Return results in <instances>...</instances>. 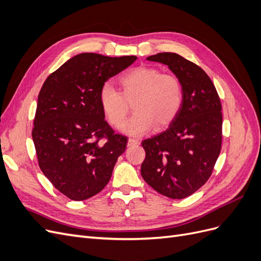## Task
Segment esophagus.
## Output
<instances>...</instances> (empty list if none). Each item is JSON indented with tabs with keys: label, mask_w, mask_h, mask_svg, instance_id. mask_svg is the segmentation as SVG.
<instances>
[{
	"label": "esophagus",
	"mask_w": 261,
	"mask_h": 261,
	"mask_svg": "<svg viewBox=\"0 0 261 261\" xmlns=\"http://www.w3.org/2000/svg\"><path fill=\"white\" fill-rule=\"evenodd\" d=\"M139 144V140L138 139H134V138H129L127 141V146L132 147V146H135Z\"/></svg>",
	"instance_id": "esophagus-1"
}]
</instances>
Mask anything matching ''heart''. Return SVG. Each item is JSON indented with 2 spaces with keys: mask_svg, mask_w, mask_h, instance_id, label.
Here are the masks:
<instances>
[{
  "mask_svg": "<svg viewBox=\"0 0 261 261\" xmlns=\"http://www.w3.org/2000/svg\"><path fill=\"white\" fill-rule=\"evenodd\" d=\"M122 97L106 83L99 91V102L109 122L120 126L128 113L126 99L137 97L136 113L121 130L130 136H141L155 127H165L175 120L183 105V87L173 74H161L155 67L138 66L120 77Z\"/></svg>",
  "mask_w": 261,
  "mask_h": 261,
  "instance_id": "obj_1",
  "label": "heart"
}]
</instances>
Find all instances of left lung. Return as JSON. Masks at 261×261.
I'll return each instance as SVG.
<instances>
[{"label": "left lung", "mask_w": 261, "mask_h": 261, "mask_svg": "<svg viewBox=\"0 0 261 261\" xmlns=\"http://www.w3.org/2000/svg\"><path fill=\"white\" fill-rule=\"evenodd\" d=\"M146 60L167 65L178 78L183 105L167 130L141 143V176L161 195L183 199L211 175L222 143V107L210 77L195 63L171 52Z\"/></svg>", "instance_id": "8db88e82"}]
</instances>
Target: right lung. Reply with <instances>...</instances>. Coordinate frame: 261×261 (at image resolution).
<instances>
[{"mask_svg": "<svg viewBox=\"0 0 261 261\" xmlns=\"http://www.w3.org/2000/svg\"><path fill=\"white\" fill-rule=\"evenodd\" d=\"M77 54L46 78L39 92L33 140L39 167L59 192L81 201L109 183L127 137L105 121L99 91L136 61Z\"/></svg>", "mask_w": 261, "mask_h": 261, "instance_id": "1", "label": "right lung"}]
</instances>
